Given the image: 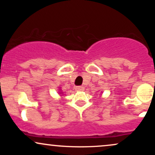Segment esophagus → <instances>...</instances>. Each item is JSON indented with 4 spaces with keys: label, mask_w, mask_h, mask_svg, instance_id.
I'll return each mask as SVG.
<instances>
[{
    "label": "esophagus",
    "mask_w": 155,
    "mask_h": 155,
    "mask_svg": "<svg viewBox=\"0 0 155 155\" xmlns=\"http://www.w3.org/2000/svg\"><path fill=\"white\" fill-rule=\"evenodd\" d=\"M76 91H83L84 90V87L81 86H78L76 87Z\"/></svg>",
    "instance_id": "1"
}]
</instances>
